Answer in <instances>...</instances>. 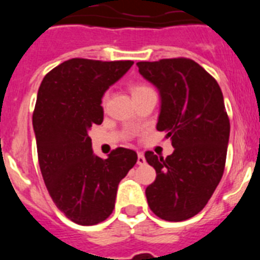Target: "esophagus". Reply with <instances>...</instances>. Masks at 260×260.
<instances>
[{
  "label": "esophagus",
  "instance_id": "1",
  "mask_svg": "<svg viewBox=\"0 0 260 260\" xmlns=\"http://www.w3.org/2000/svg\"><path fill=\"white\" fill-rule=\"evenodd\" d=\"M138 165H144L146 164V157H144V155L142 152L138 153Z\"/></svg>",
  "mask_w": 260,
  "mask_h": 260
}]
</instances>
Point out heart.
Wrapping results in <instances>:
<instances>
[{
	"label": "heart",
	"mask_w": 260,
	"mask_h": 260,
	"mask_svg": "<svg viewBox=\"0 0 260 260\" xmlns=\"http://www.w3.org/2000/svg\"><path fill=\"white\" fill-rule=\"evenodd\" d=\"M150 87L146 86V84H133L132 86V95H138V93L146 92V91H150ZM105 100V98H104Z\"/></svg>",
	"instance_id": "1"
}]
</instances>
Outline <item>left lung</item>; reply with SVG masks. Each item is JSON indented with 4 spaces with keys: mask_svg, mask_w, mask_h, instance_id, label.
Instances as JSON below:
<instances>
[{
    "mask_svg": "<svg viewBox=\"0 0 260 260\" xmlns=\"http://www.w3.org/2000/svg\"><path fill=\"white\" fill-rule=\"evenodd\" d=\"M139 73L157 88L156 128L171 138L167 157L146 152L156 180L146 189L151 211L167 221L201 212L219 185L228 150L229 123L219 84L189 58L138 62Z\"/></svg>",
    "mask_w": 260,
    "mask_h": 260,
    "instance_id": "obj_1",
    "label": "left lung"
}]
</instances>
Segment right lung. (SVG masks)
<instances>
[{"instance_id":"obj_1","label":"right lung","mask_w":260,"mask_h":260,"mask_svg":"<svg viewBox=\"0 0 260 260\" xmlns=\"http://www.w3.org/2000/svg\"><path fill=\"white\" fill-rule=\"evenodd\" d=\"M133 63L73 58L49 71L39 87L32 125L41 174L57 208L79 225L109 217L119 181L138 160L135 151L122 147L102 158L88 137L104 119L105 91Z\"/></svg>"}]
</instances>
